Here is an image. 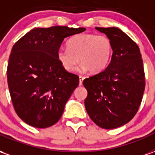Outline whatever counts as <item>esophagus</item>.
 I'll return each instance as SVG.
<instances>
[{
    "label": "esophagus",
    "instance_id": "obj_1",
    "mask_svg": "<svg viewBox=\"0 0 155 155\" xmlns=\"http://www.w3.org/2000/svg\"><path fill=\"white\" fill-rule=\"evenodd\" d=\"M80 85H81L82 84V83H83V81H84V77L83 76H80Z\"/></svg>",
    "mask_w": 155,
    "mask_h": 155
}]
</instances>
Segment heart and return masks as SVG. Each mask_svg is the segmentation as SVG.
Segmentation results:
<instances>
[{"label":"heart","mask_w":155,"mask_h":155,"mask_svg":"<svg viewBox=\"0 0 155 155\" xmlns=\"http://www.w3.org/2000/svg\"><path fill=\"white\" fill-rule=\"evenodd\" d=\"M67 48H60L56 57L65 71H72L79 62L80 71L99 73L106 68L113 53V45L105 35L78 34L66 43Z\"/></svg>","instance_id":"heart-1"}]
</instances>
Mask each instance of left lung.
Wrapping results in <instances>:
<instances>
[{"instance_id": "1", "label": "left lung", "mask_w": 155, "mask_h": 155, "mask_svg": "<svg viewBox=\"0 0 155 155\" xmlns=\"http://www.w3.org/2000/svg\"><path fill=\"white\" fill-rule=\"evenodd\" d=\"M95 29L110 40L113 54L105 70L83 81L84 105L98 126L111 130L130 121L140 108L145 88L143 60L139 46L121 30Z\"/></svg>"}]
</instances>
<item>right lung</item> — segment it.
<instances>
[{
  "instance_id": "obj_1",
  "label": "right lung",
  "mask_w": 155,
  "mask_h": 155,
  "mask_svg": "<svg viewBox=\"0 0 155 155\" xmlns=\"http://www.w3.org/2000/svg\"><path fill=\"white\" fill-rule=\"evenodd\" d=\"M84 31L68 26L35 28L13 45L7 82L15 113L25 123L42 129L61 119L80 80L61 66L56 52L64 38Z\"/></svg>"
}]
</instances>
